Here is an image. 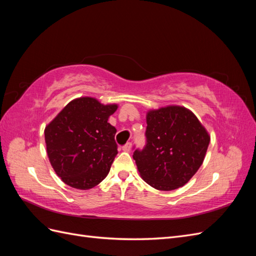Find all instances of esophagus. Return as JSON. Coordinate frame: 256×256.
<instances>
[{
  "instance_id": "34e87169",
  "label": "esophagus",
  "mask_w": 256,
  "mask_h": 256,
  "mask_svg": "<svg viewBox=\"0 0 256 256\" xmlns=\"http://www.w3.org/2000/svg\"><path fill=\"white\" fill-rule=\"evenodd\" d=\"M131 147H132V144H131L130 142H128L127 144H125V145H124V146L122 147V150L124 152H130V150H131Z\"/></svg>"
}]
</instances>
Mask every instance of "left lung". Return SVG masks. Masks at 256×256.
I'll list each match as a JSON object with an SVG mask.
<instances>
[{"label": "left lung", "mask_w": 256, "mask_h": 256, "mask_svg": "<svg viewBox=\"0 0 256 256\" xmlns=\"http://www.w3.org/2000/svg\"><path fill=\"white\" fill-rule=\"evenodd\" d=\"M146 145L134 159L152 188L171 191L187 184L202 166L210 136L184 106H168L146 114Z\"/></svg>", "instance_id": "8db88e82"}]
</instances>
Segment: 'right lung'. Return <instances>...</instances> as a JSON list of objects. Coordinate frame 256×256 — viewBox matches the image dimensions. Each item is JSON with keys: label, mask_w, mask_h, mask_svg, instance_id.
I'll return each mask as SVG.
<instances>
[{"label": "right lung", "mask_w": 256, "mask_h": 256, "mask_svg": "<svg viewBox=\"0 0 256 256\" xmlns=\"http://www.w3.org/2000/svg\"><path fill=\"white\" fill-rule=\"evenodd\" d=\"M118 104L74 99L44 129L50 164L66 184L88 190L102 182L118 154L116 129L108 122Z\"/></svg>", "instance_id": "1"}]
</instances>
